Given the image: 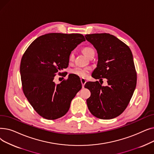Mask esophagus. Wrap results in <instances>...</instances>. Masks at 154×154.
Returning <instances> with one entry per match:
<instances>
[{
    "instance_id": "1",
    "label": "esophagus",
    "mask_w": 154,
    "mask_h": 154,
    "mask_svg": "<svg viewBox=\"0 0 154 154\" xmlns=\"http://www.w3.org/2000/svg\"><path fill=\"white\" fill-rule=\"evenodd\" d=\"M80 81H81V83H82V88H84V85L86 83V80L85 79H84V78H82V79H80Z\"/></svg>"
}]
</instances>
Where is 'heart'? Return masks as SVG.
<instances>
[{"instance_id": "b5f03b06", "label": "heart", "mask_w": 154, "mask_h": 154, "mask_svg": "<svg viewBox=\"0 0 154 154\" xmlns=\"http://www.w3.org/2000/svg\"><path fill=\"white\" fill-rule=\"evenodd\" d=\"M82 52L84 54V55L87 57H89L92 53H95L94 50L93 49V48H92L91 47H84L82 49ZM74 58H75L74 52H72L69 56V62H72L74 60ZM90 72H91V69L89 67H85V68L75 67V68L71 69V70H70L71 74H74L79 77H82V78L87 77L88 74H89Z\"/></svg>"}]
</instances>
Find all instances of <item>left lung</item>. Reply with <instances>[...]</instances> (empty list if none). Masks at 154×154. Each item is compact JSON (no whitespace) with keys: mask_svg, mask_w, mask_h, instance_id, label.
<instances>
[{"mask_svg":"<svg viewBox=\"0 0 154 154\" xmlns=\"http://www.w3.org/2000/svg\"><path fill=\"white\" fill-rule=\"evenodd\" d=\"M98 53L97 67L92 76L108 80V85L99 81L88 82L85 87L91 95L87 104L91 114L100 119H111L125 110L137 84V72L132 52L125 43L107 33L85 35Z\"/></svg>","mask_w":154,"mask_h":154,"instance_id":"left-lung-1","label":"left lung"}]
</instances>
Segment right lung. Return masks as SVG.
<instances>
[{"label": "right lung", "mask_w": 154, "mask_h": 154, "mask_svg": "<svg viewBox=\"0 0 154 154\" xmlns=\"http://www.w3.org/2000/svg\"><path fill=\"white\" fill-rule=\"evenodd\" d=\"M85 40L80 34H47L37 38L24 52L20 66L23 92L43 118L55 120L63 116L81 89L79 80L70 75L60 84L56 85L54 79L68 67L71 52Z\"/></svg>", "instance_id": "add662e5"}]
</instances>
